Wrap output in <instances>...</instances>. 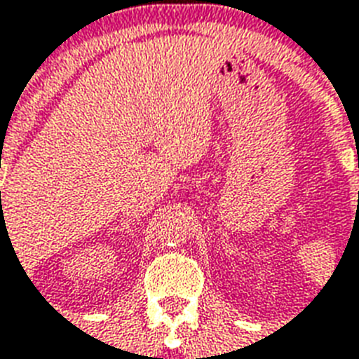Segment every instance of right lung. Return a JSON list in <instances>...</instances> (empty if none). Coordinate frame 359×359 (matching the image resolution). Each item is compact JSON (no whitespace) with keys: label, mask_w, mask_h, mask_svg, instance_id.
I'll return each instance as SVG.
<instances>
[{"label":"right lung","mask_w":359,"mask_h":359,"mask_svg":"<svg viewBox=\"0 0 359 359\" xmlns=\"http://www.w3.org/2000/svg\"><path fill=\"white\" fill-rule=\"evenodd\" d=\"M0 194H1V191H0Z\"/></svg>","instance_id":"right-lung-1"}]
</instances>
